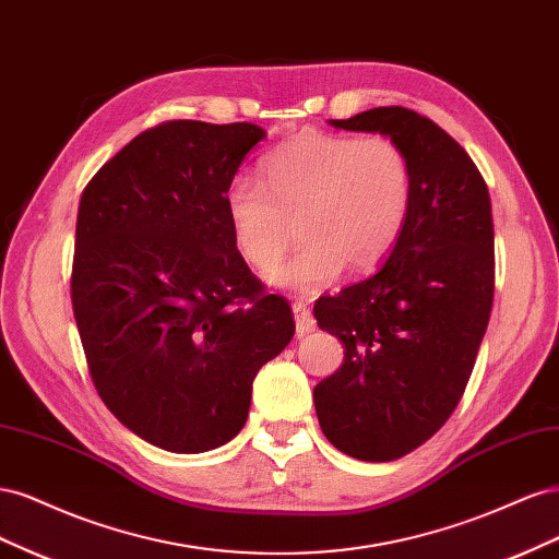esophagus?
<instances>
[{"instance_id":"1","label":"esophagus","mask_w":559,"mask_h":559,"mask_svg":"<svg viewBox=\"0 0 559 559\" xmlns=\"http://www.w3.org/2000/svg\"><path fill=\"white\" fill-rule=\"evenodd\" d=\"M292 308H294V317H296V333L308 335L310 331H314L317 321H314V317H312V312H310L306 302H294Z\"/></svg>"}]
</instances>
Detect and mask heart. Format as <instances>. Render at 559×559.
Wrapping results in <instances>:
<instances>
[{"instance_id": "heart-1", "label": "heart", "mask_w": 559, "mask_h": 559, "mask_svg": "<svg viewBox=\"0 0 559 559\" xmlns=\"http://www.w3.org/2000/svg\"><path fill=\"white\" fill-rule=\"evenodd\" d=\"M261 181L235 179L224 195L233 242L267 267L299 226L301 247L273 266L277 289L312 294L378 267L394 251L413 205V165L389 138L306 132L261 163Z\"/></svg>"}]
</instances>
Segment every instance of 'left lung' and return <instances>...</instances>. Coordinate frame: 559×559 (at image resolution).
Masks as SVG:
<instances>
[{
    "mask_svg": "<svg viewBox=\"0 0 559 559\" xmlns=\"http://www.w3.org/2000/svg\"><path fill=\"white\" fill-rule=\"evenodd\" d=\"M380 132L413 165V205L376 275L321 296L314 317L345 361L314 386L329 441L354 460L392 462L441 429L460 403L495 298L492 202L476 163L427 116L378 107L329 121Z\"/></svg>",
    "mask_w": 559,
    "mask_h": 559,
    "instance_id": "obj_1",
    "label": "left lung"
}]
</instances>
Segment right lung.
<instances>
[{
	"label": "right lung",
	"mask_w": 559,
	"mask_h": 559,
	"mask_svg": "<svg viewBox=\"0 0 559 559\" xmlns=\"http://www.w3.org/2000/svg\"><path fill=\"white\" fill-rule=\"evenodd\" d=\"M263 138L253 123L167 121L99 167L79 202L72 306L91 378L123 427L167 452L233 441L253 378L296 331L224 207Z\"/></svg>",
	"instance_id": "obj_1"
}]
</instances>
